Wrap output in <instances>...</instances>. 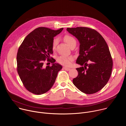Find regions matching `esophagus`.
Listing matches in <instances>:
<instances>
[{
    "label": "esophagus",
    "mask_w": 126,
    "mask_h": 126,
    "mask_svg": "<svg viewBox=\"0 0 126 126\" xmlns=\"http://www.w3.org/2000/svg\"><path fill=\"white\" fill-rule=\"evenodd\" d=\"M63 69H64L66 71H69V70H70V68H68V67H63Z\"/></svg>",
    "instance_id": "1"
}]
</instances>
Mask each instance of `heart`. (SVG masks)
Wrapping results in <instances>:
<instances>
[{
    "label": "heart",
    "mask_w": 126,
    "mask_h": 126,
    "mask_svg": "<svg viewBox=\"0 0 126 126\" xmlns=\"http://www.w3.org/2000/svg\"><path fill=\"white\" fill-rule=\"evenodd\" d=\"M64 40L70 48L73 46H76V41L75 39L71 35H65L64 37ZM57 43H58V39L57 38L54 39L52 44V49L53 51L55 50ZM73 61L74 57L72 56L63 55L59 56L57 59V61L58 62V63L66 66H69L71 64V62H72Z\"/></svg>",
    "instance_id": "1"
}]
</instances>
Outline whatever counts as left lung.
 I'll list each match as a JSON object with an SVG mask.
<instances>
[{
  "label": "left lung",
  "mask_w": 126,
  "mask_h": 126,
  "mask_svg": "<svg viewBox=\"0 0 126 126\" xmlns=\"http://www.w3.org/2000/svg\"><path fill=\"white\" fill-rule=\"evenodd\" d=\"M67 31L79 41V56L76 63L77 76L74 85L82 93L98 92L109 81L112 68V59L108 46L100 34L87 27L67 28Z\"/></svg>",
  "instance_id": "8db88e82"
}]
</instances>
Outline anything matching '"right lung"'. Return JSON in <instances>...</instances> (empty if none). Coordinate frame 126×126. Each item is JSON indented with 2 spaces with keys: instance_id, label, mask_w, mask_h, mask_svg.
Wrapping results in <instances>:
<instances>
[{
  "instance_id": "1",
  "label": "right lung",
  "mask_w": 126,
  "mask_h": 126,
  "mask_svg": "<svg viewBox=\"0 0 126 126\" xmlns=\"http://www.w3.org/2000/svg\"><path fill=\"white\" fill-rule=\"evenodd\" d=\"M63 30L38 28L31 32L20 45L16 56L17 71L24 86L30 93L42 94L55 83L62 67L54 63L56 60L50 57L53 53L52 44L54 37ZM46 60L53 65L45 67Z\"/></svg>"
}]
</instances>
